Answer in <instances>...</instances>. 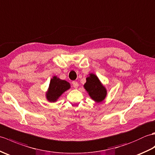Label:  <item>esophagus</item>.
<instances>
[{"label":"esophagus","instance_id":"obj_1","mask_svg":"<svg viewBox=\"0 0 155 155\" xmlns=\"http://www.w3.org/2000/svg\"><path fill=\"white\" fill-rule=\"evenodd\" d=\"M72 84H73V86H74V88H78V84L77 81H72Z\"/></svg>","mask_w":155,"mask_h":155}]
</instances>
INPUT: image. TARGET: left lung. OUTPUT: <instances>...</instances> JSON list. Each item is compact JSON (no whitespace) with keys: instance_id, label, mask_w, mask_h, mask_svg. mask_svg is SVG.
Here are the masks:
<instances>
[{"instance_id":"1","label":"left lung","mask_w":155,"mask_h":155,"mask_svg":"<svg viewBox=\"0 0 155 155\" xmlns=\"http://www.w3.org/2000/svg\"><path fill=\"white\" fill-rule=\"evenodd\" d=\"M86 78V83L84 87L89 93L90 97L97 102H101L105 98L107 90L105 87L99 81L98 78L95 75L91 74Z\"/></svg>"}]
</instances>
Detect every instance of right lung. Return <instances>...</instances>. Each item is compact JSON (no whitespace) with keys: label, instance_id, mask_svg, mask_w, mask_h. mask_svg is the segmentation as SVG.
I'll use <instances>...</instances> for the list:
<instances>
[{"label":"right lung","instance_id":"obj_1","mask_svg":"<svg viewBox=\"0 0 155 155\" xmlns=\"http://www.w3.org/2000/svg\"><path fill=\"white\" fill-rule=\"evenodd\" d=\"M70 87V85L68 81L54 76L50 81L48 91L46 94L47 99L51 102L56 101L58 97Z\"/></svg>","mask_w":155,"mask_h":155}]
</instances>
